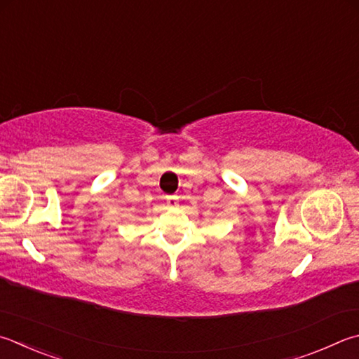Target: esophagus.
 Instances as JSON below:
<instances>
[{
	"label": "esophagus",
	"mask_w": 359,
	"mask_h": 359,
	"mask_svg": "<svg viewBox=\"0 0 359 359\" xmlns=\"http://www.w3.org/2000/svg\"><path fill=\"white\" fill-rule=\"evenodd\" d=\"M177 201H179V196H175V194H171V196H166V202H168L169 207L177 205Z\"/></svg>",
	"instance_id": "obj_1"
}]
</instances>
